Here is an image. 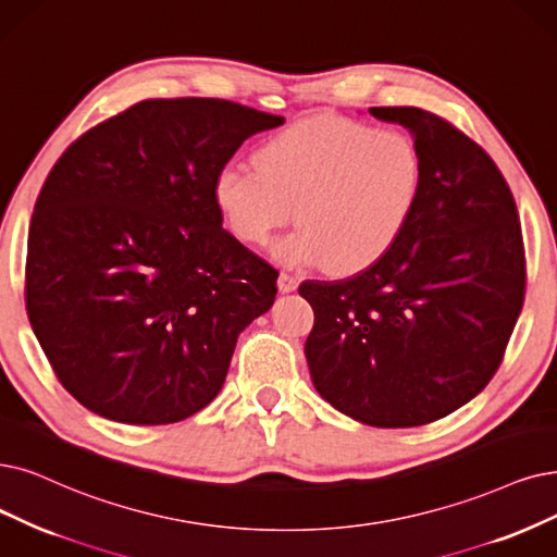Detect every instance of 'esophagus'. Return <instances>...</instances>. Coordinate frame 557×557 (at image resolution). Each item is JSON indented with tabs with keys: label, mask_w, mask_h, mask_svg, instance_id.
<instances>
[{
	"label": "esophagus",
	"mask_w": 557,
	"mask_h": 557,
	"mask_svg": "<svg viewBox=\"0 0 557 557\" xmlns=\"http://www.w3.org/2000/svg\"><path fill=\"white\" fill-rule=\"evenodd\" d=\"M297 285H299L297 276L281 272V276H278V290H281L283 295H287V293H295V290H297Z\"/></svg>",
	"instance_id": "esophagus-1"
}]
</instances>
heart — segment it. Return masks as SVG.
<instances>
[{
    "mask_svg": "<svg viewBox=\"0 0 557 557\" xmlns=\"http://www.w3.org/2000/svg\"><path fill=\"white\" fill-rule=\"evenodd\" d=\"M422 158L399 129L347 119H308L267 139L256 166L228 164L214 175V203L231 233L267 244L295 214L299 226L274 256L290 267L326 262L354 274L380 262L411 224Z\"/></svg>",
    "mask_w": 557,
    "mask_h": 557,
    "instance_id": "heart-1",
    "label": "heart"
}]
</instances>
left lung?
<instances>
[{
	"label": "left lung",
	"mask_w": 557,
	"mask_h": 557,
	"mask_svg": "<svg viewBox=\"0 0 557 557\" xmlns=\"http://www.w3.org/2000/svg\"><path fill=\"white\" fill-rule=\"evenodd\" d=\"M405 125L422 158L411 224L368 270L304 281L315 324L306 361L318 393L372 428H416L492 382L525 295L515 196L494 160L418 107H370Z\"/></svg>",
	"instance_id": "1"
}]
</instances>
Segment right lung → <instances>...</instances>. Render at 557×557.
Returning a JSON list of instances; mask_svg holds the SVG:
<instances>
[{"mask_svg":"<svg viewBox=\"0 0 557 557\" xmlns=\"http://www.w3.org/2000/svg\"><path fill=\"white\" fill-rule=\"evenodd\" d=\"M283 123L231 100L154 98L57 160L32 216L25 299L59 382L88 411L169 425L224 386L278 272L221 226L214 175Z\"/></svg>","mask_w":557,"mask_h":557,"instance_id":"1","label":"right lung"}]
</instances>
